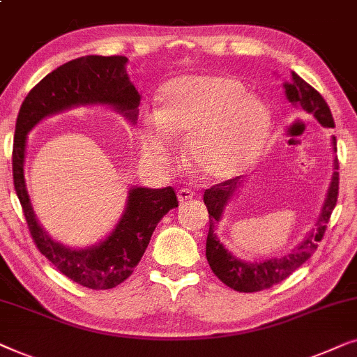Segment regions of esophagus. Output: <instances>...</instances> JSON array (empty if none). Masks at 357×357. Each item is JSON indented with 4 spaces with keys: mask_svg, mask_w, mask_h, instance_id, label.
I'll return each mask as SVG.
<instances>
[{
    "mask_svg": "<svg viewBox=\"0 0 357 357\" xmlns=\"http://www.w3.org/2000/svg\"><path fill=\"white\" fill-rule=\"evenodd\" d=\"M193 197H195V193L190 188H180L178 192H177V198H178V203L180 204L187 203L188 199H192Z\"/></svg>",
    "mask_w": 357,
    "mask_h": 357,
    "instance_id": "34e87169",
    "label": "esophagus"
}]
</instances>
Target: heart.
<instances>
[{
	"mask_svg": "<svg viewBox=\"0 0 357 357\" xmlns=\"http://www.w3.org/2000/svg\"><path fill=\"white\" fill-rule=\"evenodd\" d=\"M271 115L265 102L224 76H185L165 86L160 109L139 116L144 158L167 167L177 159L178 139L188 138L195 172L227 180L245 172L265 149Z\"/></svg>",
	"mask_w": 357,
	"mask_h": 357,
	"instance_id": "obj_1",
	"label": "heart"
}]
</instances>
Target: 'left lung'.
Masks as SVG:
<instances>
[{
  "instance_id": "left-lung-1",
  "label": "left lung",
  "mask_w": 357,
  "mask_h": 357,
  "mask_svg": "<svg viewBox=\"0 0 357 357\" xmlns=\"http://www.w3.org/2000/svg\"><path fill=\"white\" fill-rule=\"evenodd\" d=\"M284 92L287 100L292 105L301 107L302 110L310 114L324 128H335L333 115H331L330 107L326 104L324 97L317 92L314 87L292 73L291 81L284 82ZM331 146L336 153V138H331ZM335 172L331 177L328 193H326L324 208L319 219H317L315 227L307 234L304 241L297 245L294 250L281 258H268L261 261H243L241 258L234 257L227 248L222 245L219 241L216 224L221 221L224 208L227 206L229 199L234 197L237 188L241 187V177L226 180L218 185H213L203 195V202L206 204L209 213V231L206 238V258L209 266L214 275L221 280L224 284L232 287L234 291L238 292H258L268 287L278 284L287 276H291L297 268L309 260L312 253L317 250V242L324 238L326 224L330 221L331 213L336 206V199H338V188H340V174L338 170V159L333 160Z\"/></svg>"
}]
</instances>
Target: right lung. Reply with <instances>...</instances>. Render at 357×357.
Segmentation results:
<instances>
[{"instance_id":"right-lung-1","label":"right lung","mask_w":357,"mask_h":357,"mask_svg":"<svg viewBox=\"0 0 357 357\" xmlns=\"http://www.w3.org/2000/svg\"><path fill=\"white\" fill-rule=\"evenodd\" d=\"M126 63V56L87 55L58 66L24 99L14 131V190L33 242L58 271L96 291L112 289L131 276L158 222L178 206L177 195L172 187H131L125 213L105 241L86 248L66 247L53 241L33 214L24 180L26 141L40 120L79 105H110L135 123L141 96L131 84Z\"/></svg>"}]
</instances>
